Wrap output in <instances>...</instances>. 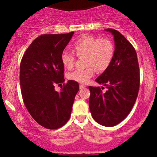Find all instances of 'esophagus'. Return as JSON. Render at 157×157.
I'll use <instances>...</instances> for the list:
<instances>
[{
  "label": "esophagus",
  "instance_id": "34e87169",
  "mask_svg": "<svg viewBox=\"0 0 157 157\" xmlns=\"http://www.w3.org/2000/svg\"><path fill=\"white\" fill-rule=\"evenodd\" d=\"M86 86H85V85H82V84H80V89H84V88H86Z\"/></svg>",
  "mask_w": 157,
  "mask_h": 157
}]
</instances>
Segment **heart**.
<instances>
[{"mask_svg": "<svg viewBox=\"0 0 157 157\" xmlns=\"http://www.w3.org/2000/svg\"><path fill=\"white\" fill-rule=\"evenodd\" d=\"M73 51L78 56H86L85 61L88 66L83 69H76L68 75V79L80 83H86L95 74V68L103 71L112 61L114 47L113 43L108 38H100L96 36L82 35L75 41ZM61 63L64 68H73L75 57L72 53L63 52L61 55Z\"/></svg>", "mask_w": 157, "mask_h": 157, "instance_id": "heart-1", "label": "heart"}]
</instances>
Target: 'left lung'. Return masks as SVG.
<instances>
[{"label":"left lung","mask_w":157,"mask_h":157,"mask_svg":"<svg viewBox=\"0 0 157 157\" xmlns=\"http://www.w3.org/2000/svg\"><path fill=\"white\" fill-rule=\"evenodd\" d=\"M113 36L115 50L111 64L95 80L107 89L89 86V109L97 123L112 127L121 122L132 109L140 88V68L134 46L120 32L105 29ZM104 87H102L103 89Z\"/></svg>","instance_id":"1"}]
</instances>
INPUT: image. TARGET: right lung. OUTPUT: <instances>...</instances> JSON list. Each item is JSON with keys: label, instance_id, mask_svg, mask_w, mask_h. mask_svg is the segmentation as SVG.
Returning <instances> with one entry per match:
<instances>
[{"label": "right lung", "instance_id": "1", "mask_svg": "<svg viewBox=\"0 0 157 157\" xmlns=\"http://www.w3.org/2000/svg\"><path fill=\"white\" fill-rule=\"evenodd\" d=\"M74 32L42 35L30 44L20 66V83L24 105L32 118L43 127L57 129L71 116L79 84L68 80L60 92L55 85L64 82L61 55Z\"/></svg>", "mask_w": 157, "mask_h": 157}]
</instances>
